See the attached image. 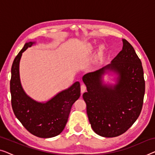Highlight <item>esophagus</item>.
Here are the masks:
<instances>
[{
	"label": "esophagus",
	"mask_w": 155,
	"mask_h": 155,
	"mask_svg": "<svg viewBox=\"0 0 155 155\" xmlns=\"http://www.w3.org/2000/svg\"><path fill=\"white\" fill-rule=\"evenodd\" d=\"M85 91H86V86L85 84H82L81 85V93H84Z\"/></svg>",
	"instance_id": "1"
}]
</instances>
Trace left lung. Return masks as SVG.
Wrapping results in <instances>:
<instances>
[{
  "instance_id": "8db88e82",
  "label": "left lung",
  "mask_w": 155,
  "mask_h": 155,
  "mask_svg": "<svg viewBox=\"0 0 155 155\" xmlns=\"http://www.w3.org/2000/svg\"><path fill=\"white\" fill-rule=\"evenodd\" d=\"M122 49L111 63L83 77L87 91L83 94L89 122L93 131L103 137L122 134L134 123L141 112L145 80L141 61L134 48L122 40ZM107 71L119 75L114 86L102 82Z\"/></svg>"
}]
</instances>
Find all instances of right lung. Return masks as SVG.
Instances as JSON below:
<instances>
[{"mask_svg": "<svg viewBox=\"0 0 155 155\" xmlns=\"http://www.w3.org/2000/svg\"><path fill=\"white\" fill-rule=\"evenodd\" d=\"M35 44H25L14 60L11 69V103L14 114L30 133L40 138L60 134L68 122L71 107L81 95L80 83L59 92L46 103L35 101L24 92L19 77V62L22 53Z\"/></svg>", "mask_w": 155, "mask_h": 155, "instance_id": "obj_1", "label": "right lung"}]
</instances>
